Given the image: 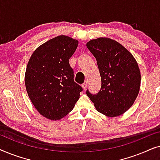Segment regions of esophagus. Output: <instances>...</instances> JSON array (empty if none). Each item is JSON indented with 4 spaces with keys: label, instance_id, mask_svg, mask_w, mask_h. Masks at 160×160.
<instances>
[{
    "label": "esophagus",
    "instance_id": "34e87169",
    "mask_svg": "<svg viewBox=\"0 0 160 160\" xmlns=\"http://www.w3.org/2000/svg\"><path fill=\"white\" fill-rule=\"evenodd\" d=\"M82 87H83V89H87V82H85L84 84H82Z\"/></svg>",
    "mask_w": 160,
    "mask_h": 160
}]
</instances>
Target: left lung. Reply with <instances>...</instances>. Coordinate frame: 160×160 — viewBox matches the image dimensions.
<instances>
[{
    "label": "left lung",
    "instance_id": "obj_1",
    "mask_svg": "<svg viewBox=\"0 0 160 160\" xmlns=\"http://www.w3.org/2000/svg\"><path fill=\"white\" fill-rule=\"evenodd\" d=\"M87 47L97 60L101 88L92 95L87 90L98 112L109 117L123 114L134 103L141 86V72L132 54L117 41L92 39Z\"/></svg>",
    "mask_w": 160,
    "mask_h": 160
}]
</instances>
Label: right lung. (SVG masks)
Returning <instances> with one entry per match:
<instances>
[{
	"instance_id": "right-lung-1",
	"label": "right lung",
	"mask_w": 160,
	"mask_h": 160,
	"mask_svg": "<svg viewBox=\"0 0 160 160\" xmlns=\"http://www.w3.org/2000/svg\"><path fill=\"white\" fill-rule=\"evenodd\" d=\"M78 44L68 36H57L37 48L28 61L26 90L36 110L49 119L65 117L79 99L82 87L74 82L69 64Z\"/></svg>"
}]
</instances>
